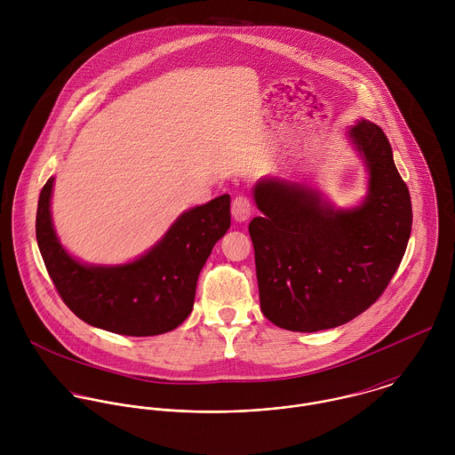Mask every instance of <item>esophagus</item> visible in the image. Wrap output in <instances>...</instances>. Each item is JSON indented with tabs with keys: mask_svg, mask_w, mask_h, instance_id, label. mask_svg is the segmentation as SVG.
<instances>
[{
	"mask_svg": "<svg viewBox=\"0 0 455 455\" xmlns=\"http://www.w3.org/2000/svg\"><path fill=\"white\" fill-rule=\"evenodd\" d=\"M231 213L236 222H245L252 213V203L245 196H236L231 204Z\"/></svg>",
	"mask_w": 455,
	"mask_h": 455,
	"instance_id": "34e87169",
	"label": "esophagus"
}]
</instances>
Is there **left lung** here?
Segmentation results:
<instances>
[{"label": "left lung", "instance_id": "left-lung-1", "mask_svg": "<svg viewBox=\"0 0 455 455\" xmlns=\"http://www.w3.org/2000/svg\"><path fill=\"white\" fill-rule=\"evenodd\" d=\"M347 138L368 173L359 204L334 206L319 189L278 177L252 191L262 212L249 224L260 310L289 331L315 332L361 315L389 285L410 240V193L386 132L361 119Z\"/></svg>", "mask_w": 455, "mask_h": 455}]
</instances>
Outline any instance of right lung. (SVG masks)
<instances>
[{
	"label": "right lung",
	"instance_id": "right-lung-1",
	"mask_svg": "<svg viewBox=\"0 0 455 455\" xmlns=\"http://www.w3.org/2000/svg\"><path fill=\"white\" fill-rule=\"evenodd\" d=\"M54 177L36 210V242L66 307L84 323L126 336H154L182 324L213 245L231 226L229 195L182 212L145 254L124 264H87L60 242L51 213Z\"/></svg>",
	"mask_w": 455,
	"mask_h": 455
}]
</instances>
